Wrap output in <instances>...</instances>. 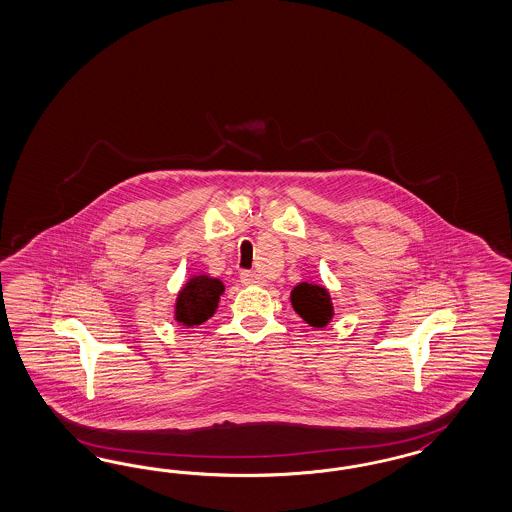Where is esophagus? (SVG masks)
Listing matches in <instances>:
<instances>
[{
	"label": "esophagus",
	"instance_id": "34e87169",
	"mask_svg": "<svg viewBox=\"0 0 512 512\" xmlns=\"http://www.w3.org/2000/svg\"><path fill=\"white\" fill-rule=\"evenodd\" d=\"M241 282L243 284H254V286H264L265 279L262 275L254 273V271H243L241 273Z\"/></svg>",
	"mask_w": 512,
	"mask_h": 512
}]
</instances>
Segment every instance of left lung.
Instances as JSON below:
<instances>
[{"instance_id": "left-lung-1", "label": "left lung", "mask_w": 512, "mask_h": 512, "mask_svg": "<svg viewBox=\"0 0 512 512\" xmlns=\"http://www.w3.org/2000/svg\"><path fill=\"white\" fill-rule=\"evenodd\" d=\"M290 303L311 328H326L335 314L328 288L318 282H299L290 292Z\"/></svg>"}]
</instances>
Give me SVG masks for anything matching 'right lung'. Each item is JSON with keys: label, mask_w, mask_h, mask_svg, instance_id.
I'll return each instance as SVG.
<instances>
[{"label": "right lung", "mask_w": 512, "mask_h": 512, "mask_svg": "<svg viewBox=\"0 0 512 512\" xmlns=\"http://www.w3.org/2000/svg\"><path fill=\"white\" fill-rule=\"evenodd\" d=\"M224 290V282L211 275L199 273L188 277L173 305L175 322L184 328L201 326L216 313L218 301Z\"/></svg>", "instance_id": "1"}]
</instances>
